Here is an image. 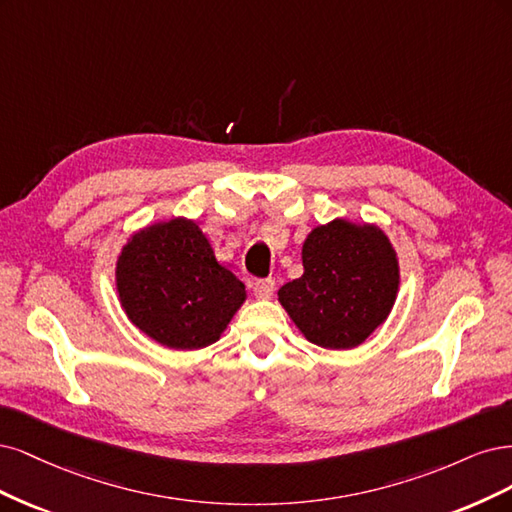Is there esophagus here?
<instances>
[{
  "label": "esophagus",
  "instance_id": "obj_1",
  "mask_svg": "<svg viewBox=\"0 0 512 512\" xmlns=\"http://www.w3.org/2000/svg\"><path fill=\"white\" fill-rule=\"evenodd\" d=\"M253 293L257 295L259 300H268L270 295L274 293V280H255L253 283Z\"/></svg>",
  "mask_w": 512,
  "mask_h": 512
}]
</instances>
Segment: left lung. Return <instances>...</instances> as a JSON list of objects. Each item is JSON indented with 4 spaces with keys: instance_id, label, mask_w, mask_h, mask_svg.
<instances>
[{
    "instance_id": "1",
    "label": "left lung",
    "mask_w": 512,
    "mask_h": 512,
    "mask_svg": "<svg viewBox=\"0 0 512 512\" xmlns=\"http://www.w3.org/2000/svg\"><path fill=\"white\" fill-rule=\"evenodd\" d=\"M300 278L278 302L302 336L323 349H355L381 327L400 291V261L376 223L336 217L310 229Z\"/></svg>"
}]
</instances>
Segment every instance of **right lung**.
Returning a JSON list of instances; mask_svg holds the SVG:
<instances>
[{
  "label": "right lung",
  "instance_id": "obj_1",
  "mask_svg": "<svg viewBox=\"0 0 512 512\" xmlns=\"http://www.w3.org/2000/svg\"><path fill=\"white\" fill-rule=\"evenodd\" d=\"M114 283L131 325L174 351L217 342L246 302L242 280L214 255L200 223L187 217L131 234L117 255Z\"/></svg>",
  "mask_w": 512,
  "mask_h": 512
}]
</instances>
